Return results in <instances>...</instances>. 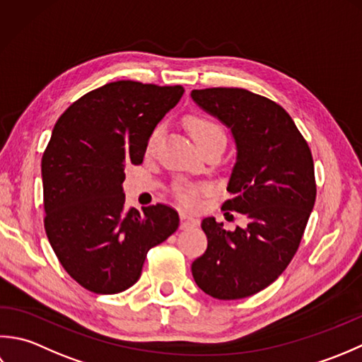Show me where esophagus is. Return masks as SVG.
Returning <instances> with one entry per match:
<instances>
[{
  "mask_svg": "<svg viewBox=\"0 0 362 362\" xmlns=\"http://www.w3.org/2000/svg\"><path fill=\"white\" fill-rule=\"evenodd\" d=\"M180 218H181V225H180V228L181 230H189V228H195V226H198V218H195V217H192V216H189V214H184V212H181L180 214Z\"/></svg>",
  "mask_w": 362,
  "mask_h": 362,
  "instance_id": "esophagus-1",
  "label": "esophagus"
}]
</instances>
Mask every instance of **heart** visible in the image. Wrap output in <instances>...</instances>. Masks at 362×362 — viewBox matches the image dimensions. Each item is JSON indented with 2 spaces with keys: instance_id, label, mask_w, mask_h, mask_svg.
Segmentation results:
<instances>
[{
  "instance_id": "obj_1",
  "label": "heart",
  "mask_w": 362,
  "mask_h": 362,
  "mask_svg": "<svg viewBox=\"0 0 362 362\" xmlns=\"http://www.w3.org/2000/svg\"><path fill=\"white\" fill-rule=\"evenodd\" d=\"M187 128L190 131L192 137L195 139L198 146L209 144V142H212V140H222V142H225L226 140L222 127H220L217 122H214L212 119H208V117H204V115H189L187 117ZM160 134H162V127L159 124V127H156L151 131L148 140H146V150L151 151L154 146H156ZM198 189L200 187L178 186L175 189V195L180 200V203H182L184 206H189L194 203V194Z\"/></svg>"
}]
</instances>
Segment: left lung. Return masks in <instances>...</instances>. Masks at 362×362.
Here are the masks:
<instances>
[{"instance_id":"8db88e82","label":"left lung","mask_w":362,"mask_h":362,"mask_svg":"<svg viewBox=\"0 0 362 362\" xmlns=\"http://www.w3.org/2000/svg\"><path fill=\"white\" fill-rule=\"evenodd\" d=\"M190 97L231 131L235 164L222 209L247 217V226L234 231L203 218L208 248L192 262V275L214 298H245L274 283L297 253L315 203L313 154L275 101L234 87Z\"/></svg>"}]
</instances>
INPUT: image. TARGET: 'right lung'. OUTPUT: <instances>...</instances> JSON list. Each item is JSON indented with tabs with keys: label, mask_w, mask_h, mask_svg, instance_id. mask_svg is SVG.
Masks as SVG:
<instances>
[{
	"label": "right lung",
	"mask_w": 362,
	"mask_h": 362,
	"mask_svg": "<svg viewBox=\"0 0 362 362\" xmlns=\"http://www.w3.org/2000/svg\"><path fill=\"white\" fill-rule=\"evenodd\" d=\"M181 86L117 81L86 93L56 122L42 158L45 231L59 262L87 291L119 293L142 274L148 250L180 225L156 204L124 209V165L181 100Z\"/></svg>",
	"instance_id": "right-lung-1"
}]
</instances>
